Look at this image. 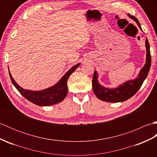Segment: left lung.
<instances>
[{
  "label": "left lung",
  "mask_w": 157,
  "mask_h": 157,
  "mask_svg": "<svg viewBox=\"0 0 157 157\" xmlns=\"http://www.w3.org/2000/svg\"><path fill=\"white\" fill-rule=\"evenodd\" d=\"M131 19H133L137 23L139 28H141L140 23L135 17L128 15ZM146 60L144 66L141 69L137 78L132 80L127 81L120 85L117 88L109 89L101 86L98 82V73L94 71L92 79V89L95 95L98 99L109 102H123L134 96L138 90L140 88L143 82L147 77L151 65V55L150 52V45L148 39H146Z\"/></svg>",
  "instance_id": "obj_1"
}]
</instances>
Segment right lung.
Segmentation results:
<instances>
[{"instance_id":"add662e5","label":"right lung","mask_w":157,"mask_h":157,"mask_svg":"<svg viewBox=\"0 0 157 157\" xmlns=\"http://www.w3.org/2000/svg\"><path fill=\"white\" fill-rule=\"evenodd\" d=\"M80 63H78L70 69L55 85L40 91H32L22 88L15 82L10 72L9 75L13 84L20 94L24 96L26 99L38 106H51L57 104L65 99L68 92L67 80L69 77L78 67Z\"/></svg>"}]
</instances>
